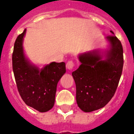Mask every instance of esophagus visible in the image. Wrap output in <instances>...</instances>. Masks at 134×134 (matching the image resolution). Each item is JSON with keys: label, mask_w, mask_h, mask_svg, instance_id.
Listing matches in <instances>:
<instances>
[{"label": "esophagus", "mask_w": 134, "mask_h": 134, "mask_svg": "<svg viewBox=\"0 0 134 134\" xmlns=\"http://www.w3.org/2000/svg\"><path fill=\"white\" fill-rule=\"evenodd\" d=\"M74 66H75V64L74 63V61L71 60H69L67 63V64H66V67L68 69H72Z\"/></svg>", "instance_id": "1"}]
</instances>
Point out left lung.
Segmentation results:
<instances>
[{
    "label": "left lung",
    "mask_w": 134,
    "mask_h": 134,
    "mask_svg": "<svg viewBox=\"0 0 134 134\" xmlns=\"http://www.w3.org/2000/svg\"><path fill=\"white\" fill-rule=\"evenodd\" d=\"M106 38L110 44L106 58L102 60L99 51L85 53L79 55L81 65L72 72L76 102L84 112H92L106 106L114 96L122 75L124 58L121 42L113 35Z\"/></svg>",
    "instance_id": "obj_1"
}]
</instances>
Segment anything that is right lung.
I'll return each instance as SVG.
<instances>
[{
	"label": "right lung",
	"mask_w": 134,
	"mask_h": 134,
	"mask_svg": "<svg viewBox=\"0 0 134 134\" xmlns=\"http://www.w3.org/2000/svg\"><path fill=\"white\" fill-rule=\"evenodd\" d=\"M26 30L17 37L12 53V69L18 91L26 105L46 112L55 103L57 84L66 72L65 63H53L41 70L25 58L23 40Z\"/></svg>",
	"instance_id": "1"
}]
</instances>
